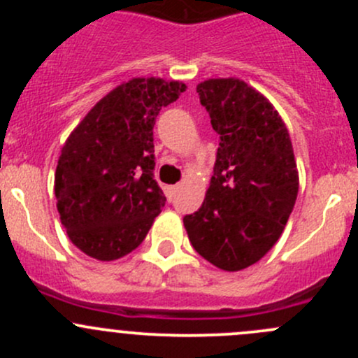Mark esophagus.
Returning a JSON list of instances; mask_svg holds the SVG:
<instances>
[{
  "label": "esophagus",
  "mask_w": 358,
  "mask_h": 358,
  "mask_svg": "<svg viewBox=\"0 0 358 358\" xmlns=\"http://www.w3.org/2000/svg\"><path fill=\"white\" fill-rule=\"evenodd\" d=\"M180 185H173V187H168V190H166V196H168V201H173L175 199L176 192H178Z\"/></svg>",
  "instance_id": "34e87169"
}]
</instances>
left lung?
<instances>
[{
	"label": "left lung",
	"instance_id": "8db88e82",
	"mask_svg": "<svg viewBox=\"0 0 358 358\" xmlns=\"http://www.w3.org/2000/svg\"><path fill=\"white\" fill-rule=\"evenodd\" d=\"M201 106L220 135L202 206L183 216L194 249L237 272L279 241L298 196V169L286 124L272 103L241 79L197 85Z\"/></svg>",
	"mask_w": 358,
	"mask_h": 358
}]
</instances>
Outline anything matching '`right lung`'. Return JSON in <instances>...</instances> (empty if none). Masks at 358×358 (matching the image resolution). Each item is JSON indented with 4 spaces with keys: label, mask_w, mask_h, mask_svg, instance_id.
I'll return each instance as SVG.
<instances>
[{
    "label": "right lung",
    "mask_w": 358,
    "mask_h": 358,
    "mask_svg": "<svg viewBox=\"0 0 358 358\" xmlns=\"http://www.w3.org/2000/svg\"><path fill=\"white\" fill-rule=\"evenodd\" d=\"M187 86L135 78L103 96L69 135L55 171V197L69 239L112 262L145 239L166 197L154 180L159 110Z\"/></svg>",
    "instance_id": "right-lung-1"
}]
</instances>
